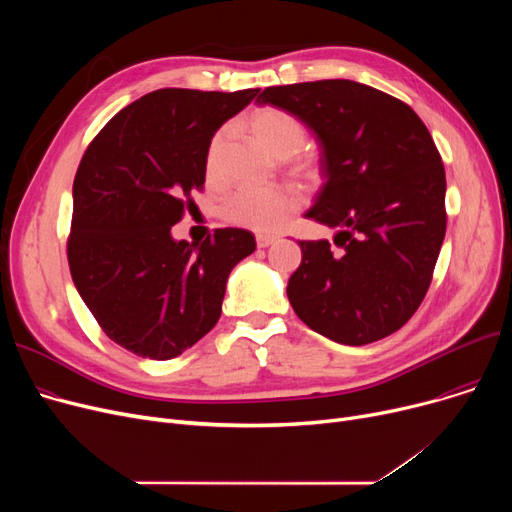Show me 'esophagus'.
I'll return each mask as SVG.
<instances>
[{"mask_svg":"<svg viewBox=\"0 0 512 512\" xmlns=\"http://www.w3.org/2000/svg\"><path fill=\"white\" fill-rule=\"evenodd\" d=\"M274 242H276V236H270V234H257V247H259V249L270 247V245H274Z\"/></svg>","mask_w":512,"mask_h":512,"instance_id":"obj_1","label":"esophagus"}]
</instances>
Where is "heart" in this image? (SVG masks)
I'll use <instances>...</instances> for the list:
<instances>
[{"instance_id": "heart-1", "label": "heart", "mask_w": 512, "mask_h": 512, "mask_svg": "<svg viewBox=\"0 0 512 512\" xmlns=\"http://www.w3.org/2000/svg\"><path fill=\"white\" fill-rule=\"evenodd\" d=\"M249 128L257 141L280 159L297 157L307 145L305 124L280 107H261L249 116ZM230 128L224 126L213 134L205 153V172L209 178H218L220 159L228 141ZM299 170L313 168L305 157L297 159ZM299 209V195L284 186H245L238 188L224 203V218L236 226L255 232H276L280 230L292 213Z\"/></svg>"}]
</instances>
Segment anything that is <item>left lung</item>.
Instances as JSON below:
<instances>
[{
	"label": "left lung",
	"instance_id": "8db88e82",
	"mask_svg": "<svg viewBox=\"0 0 512 512\" xmlns=\"http://www.w3.org/2000/svg\"><path fill=\"white\" fill-rule=\"evenodd\" d=\"M257 103L313 130L324 184L305 218L338 230V253L299 240L303 261L286 286L294 313L348 346L394 334L419 309L446 234L432 134L407 103L344 78L267 87Z\"/></svg>",
	"mask_w": 512,
	"mask_h": 512
}]
</instances>
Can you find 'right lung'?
I'll list each match as a JSON object with an SVG mask.
<instances>
[{
    "instance_id": "right-lung-1",
    "label": "right lung",
    "mask_w": 512,
    "mask_h": 512,
    "mask_svg": "<svg viewBox=\"0 0 512 512\" xmlns=\"http://www.w3.org/2000/svg\"><path fill=\"white\" fill-rule=\"evenodd\" d=\"M257 89H159L132 101L87 147L72 186L68 263L101 330L143 359L168 361L199 342L222 313L232 267L255 251L249 230L203 242L172 226L205 184V153Z\"/></svg>"
}]
</instances>
